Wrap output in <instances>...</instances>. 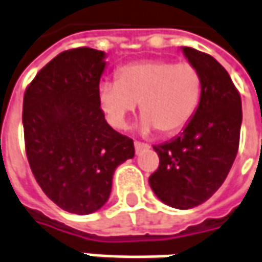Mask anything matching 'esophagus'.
Instances as JSON below:
<instances>
[{"label":"esophagus","instance_id":"34e87169","mask_svg":"<svg viewBox=\"0 0 262 262\" xmlns=\"http://www.w3.org/2000/svg\"><path fill=\"white\" fill-rule=\"evenodd\" d=\"M149 145L148 144H144V142H139V141H135V151H136V154H141L144 149H148Z\"/></svg>","mask_w":262,"mask_h":262}]
</instances>
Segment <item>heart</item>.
<instances>
[{"mask_svg":"<svg viewBox=\"0 0 262 262\" xmlns=\"http://www.w3.org/2000/svg\"><path fill=\"white\" fill-rule=\"evenodd\" d=\"M200 95L202 77L194 65L152 59L126 65L117 72V81L102 83L99 103L116 127L126 126L139 103L145 130L172 135L190 123Z\"/></svg>","mask_w":262,"mask_h":262,"instance_id":"b5f03b06","label":"heart"}]
</instances>
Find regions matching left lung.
Segmentation results:
<instances>
[{"mask_svg": "<svg viewBox=\"0 0 262 262\" xmlns=\"http://www.w3.org/2000/svg\"><path fill=\"white\" fill-rule=\"evenodd\" d=\"M202 77L197 111L175 139L154 145L159 169L149 185L163 203L191 209L206 202L228 175L237 156L242 99L228 72L210 54L184 47Z\"/></svg>", "mask_w": 262, "mask_h": 262, "instance_id": "8db88e82", "label": "left lung"}]
</instances>
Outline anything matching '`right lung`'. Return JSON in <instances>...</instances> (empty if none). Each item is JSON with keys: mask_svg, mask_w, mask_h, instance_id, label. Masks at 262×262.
<instances>
[{"mask_svg": "<svg viewBox=\"0 0 262 262\" xmlns=\"http://www.w3.org/2000/svg\"><path fill=\"white\" fill-rule=\"evenodd\" d=\"M103 57L90 47L62 52L35 75L24 96L31 170L52 202L78 215L106 203L116 167L135 156L133 141L114 130L100 108Z\"/></svg>", "mask_w": 262, "mask_h": 262, "instance_id": "1", "label": "right lung"}]
</instances>
